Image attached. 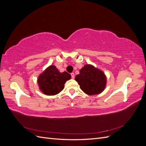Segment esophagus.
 Returning <instances> with one entry per match:
<instances>
[{"label": "esophagus", "instance_id": "1", "mask_svg": "<svg viewBox=\"0 0 146 146\" xmlns=\"http://www.w3.org/2000/svg\"><path fill=\"white\" fill-rule=\"evenodd\" d=\"M70 75H71V77L72 78H74V77H75V75H74V73H71L70 74Z\"/></svg>", "mask_w": 146, "mask_h": 146}]
</instances>
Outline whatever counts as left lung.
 Here are the masks:
<instances>
[{
    "mask_svg": "<svg viewBox=\"0 0 146 146\" xmlns=\"http://www.w3.org/2000/svg\"><path fill=\"white\" fill-rule=\"evenodd\" d=\"M80 89L88 95L101 93L106 86L107 78L101 70L91 64H86L76 76Z\"/></svg>",
    "mask_w": 146,
    "mask_h": 146,
    "instance_id": "8db88e82",
    "label": "left lung"
}]
</instances>
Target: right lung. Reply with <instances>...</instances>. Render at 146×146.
Returning <instances> with one entry per match:
<instances>
[{"label":"right lung","mask_w":146,"mask_h":146,"mask_svg":"<svg viewBox=\"0 0 146 146\" xmlns=\"http://www.w3.org/2000/svg\"><path fill=\"white\" fill-rule=\"evenodd\" d=\"M71 76L67 72H60L56 66H48L38 78V84L39 90L44 94L54 96L58 94L63 90L64 85Z\"/></svg>","instance_id":"1"}]
</instances>
